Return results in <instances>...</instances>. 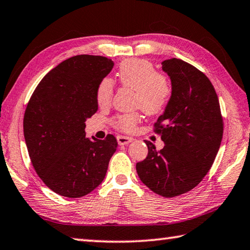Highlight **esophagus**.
<instances>
[{"mask_svg":"<svg viewBox=\"0 0 250 250\" xmlns=\"http://www.w3.org/2000/svg\"><path fill=\"white\" fill-rule=\"evenodd\" d=\"M116 139H118V142L120 146H126V145L130 144V142L134 140L131 137H127V136H118V138Z\"/></svg>","mask_w":250,"mask_h":250,"instance_id":"34e87169","label":"esophagus"}]
</instances>
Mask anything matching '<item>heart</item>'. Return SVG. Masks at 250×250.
<instances>
[{
    "mask_svg": "<svg viewBox=\"0 0 250 250\" xmlns=\"http://www.w3.org/2000/svg\"><path fill=\"white\" fill-rule=\"evenodd\" d=\"M118 78L125 87L136 91V105L147 114H157L165 109L171 95V86L163 74L150 61L129 59L120 65ZM113 95V82L104 79L96 93L97 103L101 106L109 105ZM140 121L139 113L121 114L113 120V124L121 130L131 131Z\"/></svg>",
    "mask_w": 250,
    "mask_h": 250,
    "instance_id": "obj_1",
    "label": "heart"
}]
</instances>
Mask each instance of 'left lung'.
<instances>
[{
  "mask_svg": "<svg viewBox=\"0 0 250 250\" xmlns=\"http://www.w3.org/2000/svg\"><path fill=\"white\" fill-rule=\"evenodd\" d=\"M169 76L171 95L155 123L164 147L145 141L147 156L137 163L142 183L164 197L195 188L210 169L221 145L223 122L220 104L210 81L181 59L162 62Z\"/></svg>",
  "mask_w": 250,
  "mask_h": 250,
  "instance_id": "obj_1",
  "label": "left lung"
}]
</instances>
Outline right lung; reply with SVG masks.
Wrapping results in <instances>:
<instances>
[{
    "mask_svg": "<svg viewBox=\"0 0 250 250\" xmlns=\"http://www.w3.org/2000/svg\"><path fill=\"white\" fill-rule=\"evenodd\" d=\"M113 61L78 55L44 76L30 98L23 135L32 165L50 190L82 197L104 181L118 147L113 135L88 139L85 122L98 110L96 93Z\"/></svg>",
    "mask_w": 250,
    "mask_h": 250,
    "instance_id": "add662e5",
    "label": "right lung"
}]
</instances>
